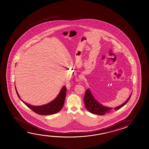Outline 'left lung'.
<instances>
[{
    "label": "left lung",
    "mask_w": 149,
    "mask_h": 149,
    "mask_svg": "<svg viewBox=\"0 0 149 149\" xmlns=\"http://www.w3.org/2000/svg\"><path fill=\"white\" fill-rule=\"evenodd\" d=\"M132 94V92L131 93V95L125 102H124V103L121 105L116 107L115 108H113V109H115V110H118L125 105L131 98ZM84 100L85 106L87 108V110L94 114L102 116V115H105L106 113L110 112L111 110L112 109V108L105 106L103 105L101 103H99V102L94 98L89 88L86 91Z\"/></svg>",
    "instance_id": "1"
}]
</instances>
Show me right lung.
Returning a JSON list of instances; mask_svg holds the SVG:
<instances>
[{"label":"right lung","instance_id":"right-lung-1","mask_svg":"<svg viewBox=\"0 0 149 149\" xmlns=\"http://www.w3.org/2000/svg\"><path fill=\"white\" fill-rule=\"evenodd\" d=\"M16 93L18 97L23 102V103L29 108L32 111L39 115H49L55 114L61 110L64 105V100L66 96V89L65 86L62 87L59 93L54 100L45 105L41 106H33L26 103L21 99L20 96L17 91L16 87Z\"/></svg>","mask_w":149,"mask_h":149}]
</instances>
